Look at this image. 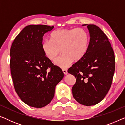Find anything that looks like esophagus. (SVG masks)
<instances>
[{"label": "esophagus", "instance_id": "obj_1", "mask_svg": "<svg viewBox=\"0 0 125 125\" xmlns=\"http://www.w3.org/2000/svg\"><path fill=\"white\" fill-rule=\"evenodd\" d=\"M62 72L63 73H64V74H68V72H67V70L66 69H62Z\"/></svg>", "mask_w": 125, "mask_h": 125}]
</instances>
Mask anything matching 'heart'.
<instances>
[{
	"label": "heart",
	"instance_id": "heart-1",
	"mask_svg": "<svg viewBox=\"0 0 125 125\" xmlns=\"http://www.w3.org/2000/svg\"><path fill=\"white\" fill-rule=\"evenodd\" d=\"M89 44V37L83 29H60L51 33L50 41L42 42V50L45 57L51 61L57 59L61 50L62 55L54 63L59 67L65 68L73 60L78 61L83 59Z\"/></svg>",
	"mask_w": 125,
	"mask_h": 125
}]
</instances>
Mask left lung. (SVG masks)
<instances>
[{"mask_svg":"<svg viewBox=\"0 0 125 125\" xmlns=\"http://www.w3.org/2000/svg\"><path fill=\"white\" fill-rule=\"evenodd\" d=\"M88 27L90 42L88 51L68 72L76 78L73 96L85 106L95 105L105 98L112 85L115 70L114 53L107 36L94 24Z\"/></svg>","mask_w":125,"mask_h":125,"instance_id":"8db88e82","label":"left lung"}]
</instances>
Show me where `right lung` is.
I'll return each instance as SVG.
<instances>
[{
	"label": "right lung",
	"instance_id": "add662e5",
	"mask_svg": "<svg viewBox=\"0 0 125 125\" xmlns=\"http://www.w3.org/2000/svg\"><path fill=\"white\" fill-rule=\"evenodd\" d=\"M54 26L30 25L15 37L10 49L13 86L20 98L30 106H45L54 97L56 86L64 74L42 50V37Z\"/></svg>",
	"mask_w": 125,
	"mask_h": 125
}]
</instances>
